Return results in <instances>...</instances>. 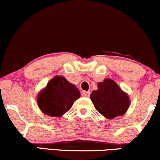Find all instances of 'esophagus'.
<instances>
[{"label":"esophagus","mask_w":160,"mask_h":160,"mask_svg":"<svg viewBox=\"0 0 160 160\" xmlns=\"http://www.w3.org/2000/svg\"><path fill=\"white\" fill-rule=\"evenodd\" d=\"M90 95H91V92H90V91H83L82 92V97H90Z\"/></svg>","instance_id":"1"}]
</instances>
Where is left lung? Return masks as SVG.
<instances>
[{"mask_svg": "<svg viewBox=\"0 0 160 160\" xmlns=\"http://www.w3.org/2000/svg\"><path fill=\"white\" fill-rule=\"evenodd\" d=\"M97 87L90 97L99 113L108 119H113L127 112L130 104L129 96L114 81L106 78Z\"/></svg>", "mask_w": 160, "mask_h": 160, "instance_id": "obj_1", "label": "left lung"}]
</instances>
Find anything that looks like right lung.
Segmentation results:
<instances>
[{
  "label": "right lung",
  "instance_id": "add662e5",
  "mask_svg": "<svg viewBox=\"0 0 160 160\" xmlns=\"http://www.w3.org/2000/svg\"><path fill=\"white\" fill-rule=\"evenodd\" d=\"M80 92L63 76H55L37 96L39 108L46 115L61 117L70 109Z\"/></svg>",
  "mask_w": 160,
  "mask_h": 160
}]
</instances>
